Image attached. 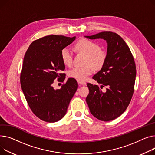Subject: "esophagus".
<instances>
[{"instance_id":"1","label":"esophagus","mask_w":155,"mask_h":155,"mask_svg":"<svg viewBox=\"0 0 155 155\" xmlns=\"http://www.w3.org/2000/svg\"><path fill=\"white\" fill-rule=\"evenodd\" d=\"M78 84H79V86H83V85H86V83H85V82H82V81H78Z\"/></svg>"}]
</instances>
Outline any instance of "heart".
<instances>
[{"mask_svg":"<svg viewBox=\"0 0 155 155\" xmlns=\"http://www.w3.org/2000/svg\"><path fill=\"white\" fill-rule=\"evenodd\" d=\"M76 49L87 56L86 64H90L96 69L101 68L106 59V53L101 49L100 45L95 42L86 39L79 40L75 45ZM61 58L64 64L71 66L72 63V54L68 48H64L61 52ZM93 69L90 66L84 68L75 67L68 72V76L78 81H85L87 76L91 74Z\"/></svg>","mask_w":155,"mask_h":155,"instance_id":"1","label":"heart"}]
</instances>
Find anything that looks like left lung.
<instances>
[{
  "mask_svg": "<svg viewBox=\"0 0 155 155\" xmlns=\"http://www.w3.org/2000/svg\"><path fill=\"white\" fill-rule=\"evenodd\" d=\"M84 37L103 39L107 44L105 62L93 77L101 84V89L107 86L106 91L103 93L97 85L87 83L89 93L86 99L95 117L110 121L121 116L131 101L136 74L134 60L128 45L116 33L106 31Z\"/></svg>",
  "mask_w": 155,
  "mask_h": 155,
  "instance_id": "8db88e82",
  "label": "left lung"
}]
</instances>
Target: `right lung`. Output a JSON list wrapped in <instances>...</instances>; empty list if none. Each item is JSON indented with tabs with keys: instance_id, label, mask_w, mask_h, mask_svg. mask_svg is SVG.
Returning a JSON list of instances; mask_svg holds the SVG:
<instances>
[{
	"instance_id": "right-lung-1",
	"label": "right lung",
	"mask_w": 155,
	"mask_h": 155,
	"mask_svg": "<svg viewBox=\"0 0 155 155\" xmlns=\"http://www.w3.org/2000/svg\"><path fill=\"white\" fill-rule=\"evenodd\" d=\"M75 39L76 36H45L32 42L25 54L21 74L22 90L33 113L44 121L61 120L78 87L74 78H69L61 89L52 86L56 78L62 82L66 78L61 73L65 65L61 52Z\"/></svg>"
}]
</instances>
